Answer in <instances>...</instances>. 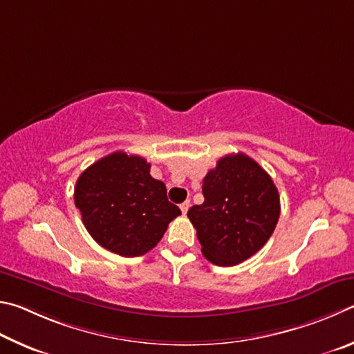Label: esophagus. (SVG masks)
<instances>
[{
    "instance_id": "esophagus-1",
    "label": "esophagus",
    "mask_w": 354,
    "mask_h": 354,
    "mask_svg": "<svg viewBox=\"0 0 354 354\" xmlns=\"http://www.w3.org/2000/svg\"><path fill=\"white\" fill-rule=\"evenodd\" d=\"M189 207H191V202L189 201H187V202H183L182 205H180V209H182V213L183 214H187L188 213V209H189Z\"/></svg>"
}]
</instances>
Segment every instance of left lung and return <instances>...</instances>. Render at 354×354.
Listing matches in <instances>:
<instances>
[{
  "label": "left lung",
  "instance_id": "8db88e82",
  "mask_svg": "<svg viewBox=\"0 0 354 354\" xmlns=\"http://www.w3.org/2000/svg\"><path fill=\"white\" fill-rule=\"evenodd\" d=\"M202 205L189 208L202 253L216 266H236L268 243L280 218L272 178L244 153L219 158L203 178Z\"/></svg>",
  "mask_w": 354,
  "mask_h": 354
}]
</instances>
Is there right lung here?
I'll use <instances>...</instances> for the list:
<instances>
[{
	"mask_svg": "<svg viewBox=\"0 0 354 354\" xmlns=\"http://www.w3.org/2000/svg\"><path fill=\"white\" fill-rule=\"evenodd\" d=\"M74 203L86 232L120 257H141L163 238L180 208L167 201L166 187L151 176V163L113 152L80 174Z\"/></svg>",
	"mask_w": 354,
	"mask_h": 354,
	"instance_id": "add662e5",
	"label": "right lung"
}]
</instances>
